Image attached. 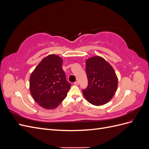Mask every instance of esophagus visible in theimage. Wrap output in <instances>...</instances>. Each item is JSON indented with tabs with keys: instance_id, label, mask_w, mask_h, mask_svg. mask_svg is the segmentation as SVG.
Here are the masks:
<instances>
[{
	"instance_id": "obj_1",
	"label": "esophagus",
	"mask_w": 149,
	"mask_h": 149,
	"mask_svg": "<svg viewBox=\"0 0 149 149\" xmlns=\"http://www.w3.org/2000/svg\"><path fill=\"white\" fill-rule=\"evenodd\" d=\"M74 85H78V84H79V82L78 81H75V82L74 83Z\"/></svg>"
}]
</instances>
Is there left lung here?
I'll return each instance as SVG.
<instances>
[{"mask_svg": "<svg viewBox=\"0 0 149 149\" xmlns=\"http://www.w3.org/2000/svg\"><path fill=\"white\" fill-rule=\"evenodd\" d=\"M88 86L83 94L89 103L94 106L109 102L118 88V79L113 68L103 58L96 56L86 61Z\"/></svg>", "mask_w": 149, "mask_h": 149, "instance_id": "obj_1", "label": "left lung"}]
</instances>
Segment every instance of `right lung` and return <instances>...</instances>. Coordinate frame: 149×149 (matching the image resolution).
<instances>
[{
    "instance_id": "obj_1",
    "label": "right lung",
    "mask_w": 149,
    "mask_h": 149,
    "mask_svg": "<svg viewBox=\"0 0 149 149\" xmlns=\"http://www.w3.org/2000/svg\"><path fill=\"white\" fill-rule=\"evenodd\" d=\"M63 60L56 55L44 58L31 74L30 90L33 100L47 109H55L66 97L71 84L62 69Z\"/></svg>"
}]
</instances>
